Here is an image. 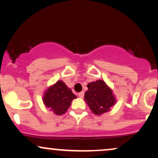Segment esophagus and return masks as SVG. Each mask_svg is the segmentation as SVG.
<instances>
[{
	"label": "esophagus",
	"mask_w": 158,
	"mask_h": 158,
	"mask_svg": "<svg viewBox=\"0 0 158 158\" xmlns=\"http://www.w3.org/2000/svg\"><path fill=\"white\" fill-rule=\"evenodd\" d=\"M78 95H79V97H80V98H83V97H84V95H85L84 91L80 92V93H79V94H78Z\"/></svg>",
	"instance_id": "34e87169"
}]
</instances>
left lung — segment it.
Listing matches in <instances>:
<instances>
[{
  "label": "left lung",
  "instance_id": "obj_1",
  "mask_svg": "<svg viewBox=\"0 0 158 158\" xmlns=\"http://www.w3.org/2000/svg\"><path fill=\"white\" fill-rule=\"evenodd\" d=\"M87 87L84 100L90 110L99 116L110 111L117 102L111 88L102 79L89 82Z\"/></svg>",
  "mask_w": 158,
  "mask_h": 158
}]
</instances>
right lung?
Instances as JSON below:
<instances>
[{
	"label": "right lung",
	"mask_w": 158,
	"mask_h": 158,
	"mask_svg": "<svg viewBox=\"0 0 158 158\" xmlns=\"http://www.w3.org/2000/svg\"><path fill=\"white\" fill-rule=\"evenodd\" d=\"M76 98L77 96L64 81L59 80L45 90L42 100L45 107L50 111L56 115H61L65 114Z\"/></svg>",
	"instance_id": "1"
}]
</instances>
